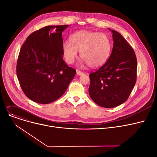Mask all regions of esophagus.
<instances>
[{
	"instance_id": "obj_1",
	"label": "esophagus",
	"mask_w": 157,
	"mask_h": 157,
	"mask_svg": "<svg viewBox=\"0 0 157 157\" xmlns=\"http://www.w3.org/2000/svg\"><path fill=\"white\" fill-rule=\"evenodd\" d=\"M76 74H77V75H78V76H81V75H83V72L79 71V70H76Z\"/></svg>"
}]
</instances>
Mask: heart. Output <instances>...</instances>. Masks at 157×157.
<instances>
[{
	"label": "heart",
	"instance_id": "heart-1",
	"mask_svg": "<svg viewBox=\"0 0 157 157\" xmlns=\"http://www.w3.org/2000/svg\"><path fill=\"white\" fill-rule=\"evenodd\" d=\"M111 48L109 37L104 33L81 30L73 33L70 40H65L62 44V53L65 61L74 63L80 57L90 67H98L108 59Z\"/></svg>",
	"mask_w": 157,
	"mask_h": 157
}]
</instances>
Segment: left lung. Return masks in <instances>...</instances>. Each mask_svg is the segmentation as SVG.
<instances>
[{"instance_id": "obj_1", "label": "left lung", "mask_w": 157, "mask_h": 157, "mask_svg": "<svg viewBox=\"0 0 157 157\" xmlns=\"http://www.w3.org/2000/svg\"><path fill=\"white\" fill-rule=\"evenodd\" d=\"M109 30L114 41L112 52L108 61L89 75L88 92L97 104L112 108L128 99L136 83L137 65L133 48L120 33Z\"/></svg>"}]
</instances>
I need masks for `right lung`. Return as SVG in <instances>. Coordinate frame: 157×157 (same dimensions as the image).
Wrapping results in <instances>:
<instances>
[{
    "label": "right lung",
    "mask_w": 157,
    "mask_h": 157,
    "mask_svg": "<svg viewBox=\"0 0 157 157\" xmlns=\"http://www.w3.org/2000/svg\"><path fill=\"white\" fill-rule=\"evenodd\" d=\"M69 26L49 25L36 30L20 49L16 74L25 95L37 103L57 100L75 76L76 70L63 59L62 33Z\"/></svg>",
    "instance_id": "add662e5"
}]
</instances>
